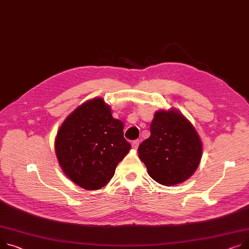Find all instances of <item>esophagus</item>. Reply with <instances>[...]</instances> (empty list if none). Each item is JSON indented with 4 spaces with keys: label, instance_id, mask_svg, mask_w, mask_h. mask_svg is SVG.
I'll return each mask as SVG.
<instances>
[{
    "label": "esophagus",
    "instance_id": "esophagus-1",
    "mask_svg": "<svg viewBox=\"0 0 249 249\" xmlns=\"http://www.w3.org/2000/svg\"><path fill=\"white\" fill-rule=\"evenodd\" d=\"M139 143H140V141L139 140H134V141H132V148H134V149H137L138 148V146H139Z\"/></svg>",
    "mask_w": 249,
    "mask_h": 249
}]
</instances>
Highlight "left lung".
<instances>
[{
	"instance_id": "left-lung-1",
	"label": "left lung",
	"mask_w": 249,
	"mask_h": 249,
	"mask_svg": "<svg viewBox=\"0 0 249 249\" xmlns=\"http://www.w3.org/2000/svg\"><path fill=\"white\" fill-rule=\"evenodd\" d=\"M150 131V137L138 148L148 174L165 186L187 180L202 156V143L193 125L175 109L160 110L154 115Z\"/></svg>"
}]
</instances>
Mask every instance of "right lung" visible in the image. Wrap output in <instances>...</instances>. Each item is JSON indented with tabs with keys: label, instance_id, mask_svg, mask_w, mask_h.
Listing matches in <instances>:
<instances>
[{
	"label": "right lung",
	"instance_id": "obj_1",
	"mask_svg": "<svg viewBox=\"0 0 249 249\" xmlns=\"http://www.w3.org/2000/svg\"><path fill=\"white\" fill-rule=\"evenodd\" d=\"M123 129L124 124L113 118L102 98L76 108L61 125L55 140L64 173L86 190L105 186L131 148Z\"/></svg>",
	"mask_w": 249,
	"mask_h": 249
}]
</instances>
